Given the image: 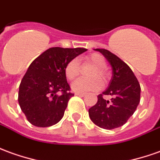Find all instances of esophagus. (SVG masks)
<instances>
[{
	"label": "esophagus",
	"instance_id": "esophagus-1",
	"mask_svg": "<svg viewBox=\"0 0 160 160\" xmlns=\"http://www.w3.org/2000/svg\"><path fill=\"white\" fill-rule=\"evenodd\" d=\"M75 95L80 96V97H84V96H86V93H81V92H76V93H75Z\"/></svg>",
	"mask_w": 160,
	"mask_h": 160
}]
</instances>
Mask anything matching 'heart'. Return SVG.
<instances>
[{
	"label": "heart",
	"instance_id": "obj_1",
	"mask_svg": "<svg viewBox=\"0 0 160 160\" xmlns=\"http://www.w3.org/2000/svg\"><path fill=\"white\" fill-rule=\"evenodd\" d=\"M81 61L84 63H88L94 67V69L90 73L92 79H83L80 78L72 84V89L76 92H88L98 91L102 87L101 81L106 82L108 79L106 67L107 62L102 55L99 53H90L83 57ZM65 75L68 80H74L80 73V65L75 59L69 61L65 66Z\"/></svg>",
	"mask_w": 160,
	"mask_h": 160
}]
</instances>
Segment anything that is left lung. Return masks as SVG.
I'll list each match as a JSON object with an SVG mask.
<instances>
[{
  "label": "left lung",
  "mask_w": 160,
  "mask_h": 160,
  "mask_svg": "<svg viewBox=\"0 0 160 160\" xmlns=\"http://www.w3.org/2000/svg\"><path fill=\"white\" fill-rule=\"evenodd\" d=\"M99 51L111 64L112 77L109 87L98 95L97 103L88 110L89 117L98 127L112 130L123 126L134 113L140 100V86L129 66L107 49ZM111 95V101L103 98Z\"/></svg>",
  "instance_id": "1"
}]
</instances>
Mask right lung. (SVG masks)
Segmentation results:
<instances>
[{"instance_id":"right-lung-1","label":"right lung","mask_w":160,"mask_h":160,"mask_svg":"<svg viewBox=\"0 0 160 160\" xmlns=\"http://www.w3.org/2000/svg\"><path fill=\"white\" fill-rule=\"evenodd\" d=\"M86 51L80 48H51L30 64L20 84L18 101L32 125L51 127L62 119L74 95L67 81L65 66Z\"/></svg>"}]
</instances>
